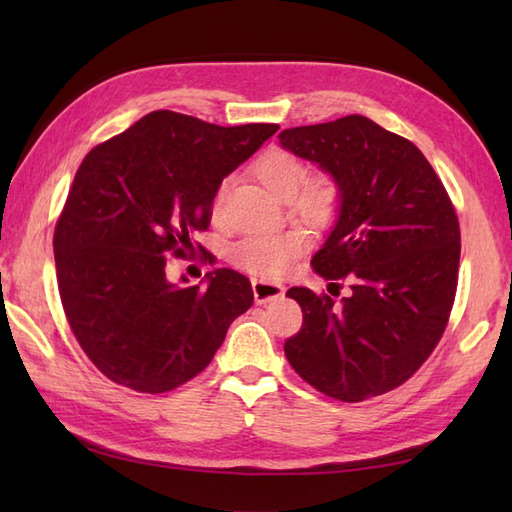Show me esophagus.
I'll return each mask as SVG.
<instances>
[{
    "instance_id": "esophagus-1",
    "label": "esophagus",
    "mask_w": 512,
    "mask_h": 512,
    "mask_svg": "<svg viewBox=\"0 0 512 512\" xmlns=\"http://www.w3.org/2000/svg\"><path fill=\"white\" fill-rule=\"evenodd\" d=\"M250 284H253V295L257 303H268L273 299H279L284 295V286L275 284V281H268V279H250Z\"/></svg>"
}]
</instances>
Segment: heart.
Here are the masks:
<instances>
[{"instance_id": "b5f03b06", "label": "heart", "mask_w": 512, "mask_h": 512, "mask_svg": "<svg viewBox=\"0 0 512 512\" xmlns=\"http://www.w3.org/2000/svg\"><path fill=\"white\" fill-rule=\"evenodd\" d=\"M253 173L264 187L279 200H288L292 215L312 226H325L334 220L339 209V187L328 176L308 178L306 162L284 149H268L255 160ZM222 193L213 198V215L222 211ZM303 248L297 231L246 235L231 250L233 264L257 277H277L284 273Z\"/></svg>"}]
</instances>
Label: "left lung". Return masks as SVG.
Masks as SVG:
<instances>
[{"label": "left lung", "mask_w": 512, "mask_h": 512, "mask_svg": "<svg viewBox=\"0 0 512 512\" xmlns=\"http://www.w3.org/2000/svg\"><path fill=\"white\" fill-rule=\"evenodd\" d=\"M279 143L339 187V215L312 266L323 279L352 281L341 301L288 290L303 312L284 345L288 363L336 400L385 394L413 376L447 328L460 266L449 193L411 140L361 114L284 129Z\"/></svg>", "instance_id": "obj_1"}]
</instances>
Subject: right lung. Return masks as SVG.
<instances>
[{
  "instance_id": "right-lung-1",
  "label": "right lung",
  "mask_w": 512,
  "mask_h": 512,
  "mask_svg": "<svg viewBox=\"0 0 512 512\" xmlns=\"http://www.w3.org/2000/svg\"><path fill=\"white\" fill-rule=\"evenodd\" d=\"M277 129L158 110L81 162L54 228V264L76 341L114 383L143 394L184 385L253 306L244 275L215 268L198 286L173 284L167 257L193 255L222 180Z\"/></svg>"
}]
</instances>
